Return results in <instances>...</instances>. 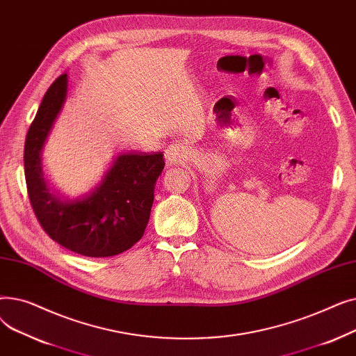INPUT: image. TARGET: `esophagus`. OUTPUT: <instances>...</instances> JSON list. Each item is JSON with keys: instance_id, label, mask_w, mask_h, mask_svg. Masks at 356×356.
Returning <instances> with one entry per match:
<instances>
[{"instance_id": "1", "label": "esophagus", "mask_w": 356, "mask_h": 356, "mask_svg": "<svg viewBox=\"0 0 356 356\" xmlns=\"http://www.w3.org/2000/svg\"><path fill=\"white\" fill-rule=\"evenodd\" d=\"M189 156H191L189 148L183 144H172L165 149V154H164L165 161L172 165L186 163L188 161Z\"/></svg>"}]
</instances>
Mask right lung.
<instances>
[{"mask_svg":"<svg viewBox=\"0 0 356 356\" xmlns=\"http://www.w3.org/2000/svg\"><path fill=\"white\" fill-rule=\"evenodd\" d=\"M69 76L60 74L44 93L24 147V172L33 211L47 235L76 254L118 255L144 235L154 188L164 168L163 152L136 149L112 156L101 180L82 195L69 196L50 183L43 149L67 98Z\"/></svg>","mask_w":356,"mask_h":356,"instance_id":"add662e5","label":"right lung"}]
</instances>
